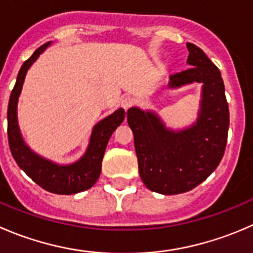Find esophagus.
<instances>
[{"label":"esophagus","instance_id":"esophagus-1","mask_svg":"<svg viewBox=\"0 0 253 253\" xmlns=\"http://www.w3.org/2000/svg\"><path fill=\"white\" fill-rule=\"evenodd\" d=\"M133 104H134V100L132 99L131 96H126L121 100V106L124 107L125 110H128Z\"/></svg>","mask_w":253,"mask_h":253}]
</instances>
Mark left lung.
I'll use <instances>...</instances> for the list:
<instances>
[{
    "instance_id": "8db88e82",
    "label": "left lung",
    "mask_w": 253,
    "mask_h": 253,
    "mask_svg": "<svg viewBox=\"0 0 253 253\" xmlns=\"http://www.w3.org/2000/svg\"><path fill=\"white\" fill-rule=\"evenodd\" d=\"M186 48L192 68L170 75L167 89L203 84L197 121L173 129L152 110H127L142 181L164 195L189 192L203 183L221 162L227 141L230 116L221 73L199 46L186 43Z\"/></svg>"
}]
</instances>
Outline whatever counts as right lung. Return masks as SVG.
<instances>
[{
	"label": "right lung",
	"mask_w": 253,
	"mask_h": 253,
	"mask_svg": "<svg viewBox=\"0 0 253 253\" xmlns=\"http://www.w3.org/2000/svg\"><path fill=\"white\" fill-rule=\"evenodd\" d=\"M51 42L39 46L33 55L26 60L17 75V82L11 92L7 110L8 143L11 153L19 168L46 192L70 195L91 188L101 173V163L109 139L115 129L124 122L125 110L117 109L111 115L100 120L94 126L85 153L70 164H59L39 156L24 142L18 125V99L23 87L27 72Z\"/></svg>",
	"instance_id": "add662e5"
}]
</instances>
